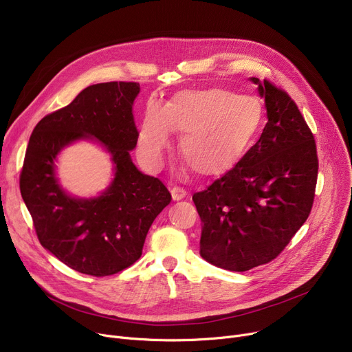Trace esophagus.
<instances>
[{
	"label": "esophagus",
	"instance_id": "esophagus-1",
	"mask_svg": "<svg viewBox=\"0 0 352 352\" xmlns=\"http://www.w3.org/2000/svg\"><path fill=\"white\" fill-rule=\"evenodd\" d=\"M170 193H172L173 200H182V199H184V197L187 196L186 190H184L183 187H180V186H175V187H172V188H170Z\"/></svg>",
	"mask_w": 352,
	"mask_h": 352
}]
</instances>
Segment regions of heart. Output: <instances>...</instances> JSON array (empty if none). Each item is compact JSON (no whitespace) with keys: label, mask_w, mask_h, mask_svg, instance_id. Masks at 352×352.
<instances>
[{"label":"heart","mask_w":352,"mask_h":352,"mask_svg":"<svg viewBox=\"0 0 352 352\" xmlns=\"http://www.w3.org/2000/svg\"><path fill=\"white\" fill-rule=\"evenodd\" d=\"M263 121V105L251 96L220 89L176 93L165 107L148 102L137 148L142 164L162 168L172 142V131L182 132L179 153L197 175H217L247 151Z\"/></svg>","instance_id":"heart-1"}]
</instances>
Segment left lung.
<instances>
[{
	"label": "left lung",
	"instance_id": "8db88e82",
	"mask_svg": "<svg viewBox=\"0 0 352 352\" xmlns=\"http://www.w3.org/2000/svg\"><path fill=\"white\" fill-rule=\"evenodd\" d=\"M267 122L238 164L193 195L203 223L200 255L244 272L275 259L307 220L314 201L318 159L314 135L292 97L259 82Z\"/></svg>",
	"mask_w": 352,
	"mask_h": 352
}]
</instances>
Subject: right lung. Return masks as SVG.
<instances>
[{
    "label": "right lung",
    "instance_id": "obj_1",
    "mask_svg": "<svg viewBox=\"0 0 352 352\" xmlns=\"http://www.w3.org/2000/svg\"><path fill=\"white\" fill-rule=\"evenodd\" d=\"M138 93L133 82L89 86L45 116L26 148L19 188L38 239L80 274L110 276L137 262L153 220L172 200L166 186L141 173L129 156L138 138L132 116ZM83 138L101 142L116 165L113 183L97 199L69 197L54 177L57 153Z\"/></svg>",
    "mask_w": 352,
    "mask_h": 352
}]
</instances>
